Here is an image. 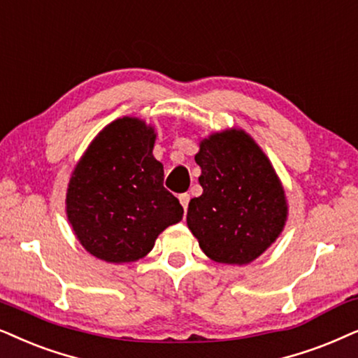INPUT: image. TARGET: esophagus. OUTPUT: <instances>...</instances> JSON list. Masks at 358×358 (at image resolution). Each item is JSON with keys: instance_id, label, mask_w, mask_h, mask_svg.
Returning a JSON list of instances; mask_svg holds the SVG:
<instances>
[{"instance_id": "esophagus-1", "label": "esophagus", "mask_w": 358, "mask_h": 358, "mask_svg": "<svg viewBox=\"0 0 358 358\" xmlns=\"http://www.w3.org/2000/svg\"><path fill=\"white\" fill-rule=\"evenodd\" d=\"M179 201H180V203H182V207H184V210H187V206H189V201H190V196L187 192L185 194H180L179 196Z\"/></svg>"}]
</instances>
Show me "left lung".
Wrapping results in <instances>:
<instances>
[{"instance_id": "obj_1", "label": "left lung", "mask_w": 358, "mask_h": 358, "mask_svg": "<svg viewBox=\"0 0 358 358\" xmlns=\"http://www.w3.org/2000/svg\"><path fill=\"white\" fill-rule=\"evenodd\" d=\"M196 162L203 192L190 199L187 225L199 247L217 263H252L275 243L287 217L270 159L243 129H225L202 139Z\"/></svg>"}]
</instances>
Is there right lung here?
Returning a JSON list of instances; mask_svg holds the SVG:
<instances>
[{"label":"right lung","instance_id":"obj_1","mask_svg":"<svg viewBox=\"0 0 358 358\" xmlns=\"http://www.w3.org/2000/svg\"><path fill=\"white\" fill-rule=\"evenodd\" d=\"M155 128L123 117L105 127L77 162L67 189V219L82 247L108 263L146 257L184 208L162 185L152 156Z\"/></svg>","mask_w":358,"mask_h":358}]
</instances>
